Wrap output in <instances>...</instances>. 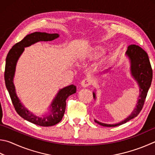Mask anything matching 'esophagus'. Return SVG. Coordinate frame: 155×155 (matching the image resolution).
Returning <instances> with one entry per match:
<instances>
[{
    "label": "esophagus",
    "instance_id": "1",
    "mask_svg": "<svg viewBox=\"0 0 155 155\" xmlns=\"http://www.w3.org/2000/svg\"><path fill=\"white\" fill-rule=\"evenodd\" d=\"M91 80H90L89 78H85V79L82 81V82H81V86L83 87H89V85H91Z\"/></svg>",
    "mask_w": 155,
    "mask_h": 155
}]
</instances>
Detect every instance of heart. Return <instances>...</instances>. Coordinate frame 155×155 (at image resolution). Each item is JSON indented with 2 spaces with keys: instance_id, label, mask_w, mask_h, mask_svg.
Returning <instances> with one entry per match:
<instances>
[{
  "instance_id": "b5f03b06",
  "label": "heart",
  "mask_w": 155,
  "mask_h": 155,
  "mask_svg": "<svg viewBox=\"0 0 155 155\" xmlns=\"http://www.w3.org/2000/svg\"><path fill=\"white\" fill-rule=\"evenodd\" d=\"M104 53V49L100 46H95L91 47L88 50V55L91 58H97Z\"/></svg>"
}]
</instances>
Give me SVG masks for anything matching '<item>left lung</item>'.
Wrapping results in <instances>:
<instances>
[{"label": "left lung", "instance_id": "8db88e82", "mask_svg": "<svg viewBox=\"0 0 155 155\" xmlns=\"http://www.w3.org/2000/svg\"><path fill=\"white\" fill-rule=\"evenodd\" d=\"M125 54L130 61L131 76L137 81L140 87L138 100H137L136 108H134V111L129 117H127L125 120H122L121 122L116 123V124H106V123L99 122L95 119L94 120V121L97 124L104 127H112L119 126L124 124L129 120L136 117L142 110L148 89L151 85L152 79H153V70L151 68L147 53L140 47L136 45H131L128 47ZM111 68H109L107 69L106 72H108ZM93 95L95 100L96 97H95V94L94 92L93 93Z\"/></svg>", "mask_w": 155, "mask_h": 155}]
</instances>
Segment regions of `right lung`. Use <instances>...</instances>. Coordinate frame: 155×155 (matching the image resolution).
<instances>
[{"instance_id":"add662e5","label":"right lung","mask_w":155,"mask_h":155,"mask_svg":"<svg viewBox=\"0 0 155 155\" xmlns=\"http://www.w3.org/2000/svg\"><path fill=\"white\" fill-rule=\"evenodd\" d=\"M59 36L60 35L56 33L49 34L35 32L25 36L19 43L14 45L8 53L6 58L5 70V85L9 91L14 108L18 114L24 119L42 127L53 126L61 121L65 112L66 99L70 95L75 94L77 91V87L74 85H70L60 89L49 106V113L44 114L42 117L36 116L23 106L17 96L13 84V77L15 75L17 62L19 58L24 52L25 47H29L39 41H53Z\"/></svg>"}]
</instances>
